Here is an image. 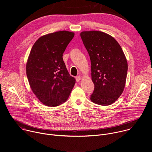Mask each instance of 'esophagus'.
<instances>
[{"instance_id":"1","label":"esophagus","mask_w":152,"mask_h":152,"mask_svg":"<svg viewBox=\"0 0 152 152\" xmlns=\"http://www.w3.org/2000/svg\"><path fill=\"white\" fill-rule=\"evenodd\" d=\"M81 80V77L80 76H76V80L77 82H79Z\"/></svg>"}]
</instances>
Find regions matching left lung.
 <instances>
[{"label": "left lung", "instance_id": "8db88e82", "mask_svg": "<svg viewBox=\"0 0 152 152\" xmlns=\"http://www.w3.org/2000/svg\"><path fill=\"white\" fill-rule=\"evenodd\" d=\"M80 37L89 54L94 91L93 103L108 106L122 94L125 85L128 63L118 42L99 31H82Z\"/></svg>", "mask_w": 152, "mask_h": 152}]
</instances>
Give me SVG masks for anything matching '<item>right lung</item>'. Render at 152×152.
<instances>
[{
  "mask_svg": "<svg viewBox=\"0 0 152 152\" xmlns=\"http://www.w3.org/2000/svg\"><path fill=\"white\" fill-rule=\"evenodd\" d=\"M75 33L60 31L40 37L33 45L26 65L30 86L46 106H58L68 99L75 84L63 59Z\"/></svg>",
  "mask_w": 152,
  "mask_h": 152,
  "instance_id": "obj_1",
  "label": "right lung"
}]
</instances>
